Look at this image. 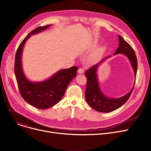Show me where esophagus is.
<instances>
[{
    "mask_svg": "<svg viewBox=\"0 0 151 151\" xmlns=\"http://www.w3.org/2000/svg\"><path fill=\"white\" fill-rule=\"evenodd\" d=\"M78 73H80V74L83 73H84V69L82 68H80L78 70Z\"/></svg>",
    "mask_w": 151,
    "mask_h": 151,
    "instance_id": "34e87169",
    "label": "esophagus"
}]
</instances>
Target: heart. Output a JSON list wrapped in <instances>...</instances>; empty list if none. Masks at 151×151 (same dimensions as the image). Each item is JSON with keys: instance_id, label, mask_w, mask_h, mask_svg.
Here are the masks:
<instances>
[{"instance_id": "1", "label": "heart", "mask_w": 151, "mask_h": 151, "mask_svg": "<svg viewBox=\"0 0 151 151\" xmlns=\"http://www.w3.org/2000/svg\"><path fill=\"white\" fill-rule=\"evenodd\" d=\"M96 43L95 42L92 45H91L89 47V49L92 48V47H93L95 45H96ZM104 50H105V47L104 46H101V47H99V48L96 49L91 55V56L89 57V60H88L89 62L90 63H92V62H93L95 60H96L100 56V55L104 52Z\"/></svg>"}]
</instances>
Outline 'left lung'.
Listing matches in <instances>:
<instances>
[{
    "label": "left lung",
    "mask_w": 151,
    "mask_h": 151,
    "mask_svg": "<svg viewBox=\"0 0 151 151\" xmlns=\"http://www.w3.org/2000/svg\"><path fill=\"white\" fill-rule=\"evenodd\" d=\"M118 38L119 40V46L114 54H123L129 58L136 78L138 62L135 52L132 47L122 37L118 35ZM107 58L102 59L96 65H93L90 68L87 70L85 72V76L87 78V85L85 91L86 101L88 102L89 105L95 110L102 113L112 112L121 107L130 97L134 88L133 86L132 89L125 96L118 99H111L107 97L103 93L99 88L97 71L100 63Z\"/></svg>",
    "instance_id": "left-lung-1"
}]
</instances>
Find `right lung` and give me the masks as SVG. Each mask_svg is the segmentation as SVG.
<instances>
[{"instance_id": "1", "label": "right lung", "mask_w": 151, "mask_h": 151, "mask_svg": "<svg viewBox=\"0 0 151 151\" xmlns=\"http://www.w3.org/2000/svg\"><path fill=\"white\" fill-rule=\"evenodd\" d=\"M50 26L38 27L29 33L18 46L14 60V74L22 97L30 105L41 109L51 108L60 101L78 70L76 66L63 69L48 80L41 82H31L24 74L21 54L25 43L31 35L40 32Z\"/></svg>"}]
</instances>
